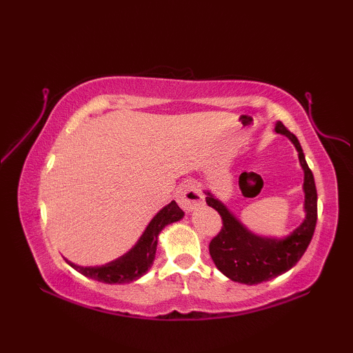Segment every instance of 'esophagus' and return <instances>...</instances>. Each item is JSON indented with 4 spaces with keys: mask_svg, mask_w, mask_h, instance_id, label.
<instances>
[{
    "mask_svg": "<svg viewBox=\"0 0 353 353\" xmlns=\"http://www.w3.org/2000/svg\"><path fill=\"white\" fill-rule=\"evenodd\" d=\"M176 200L179 206L185 209L186 212H191L192 209H196L203 203V194H201L196 182L186 181L182 185H179L176 191Z\"/></svg>",
    "mask_w": 353,
    "mask_h": 353,
    "instance_id": "34e87169",
    "label": "esophagus"
}]
</instances>
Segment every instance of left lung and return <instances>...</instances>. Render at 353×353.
<instances>
[{"label": "left lung", "instance_id": "1", "mask_svg": "<svg viewBox=\"0 0 353 353\" xmlns=\"http://www.w3.org/2000/svg\"><path fill=\"white\" fill-rule=\"evenodd\" d=\"M274 132L285 134L294 144L299 153V162H301L305 172L303 209L306 215L301 226L282 239L258 236L247 229L229 211L226 205L215 199L212 192L205 191L208 196V206L214 208L223 220L220 234L209 244L211 258L224 276H228L234 282L245 285L265 282L288 272L303 256L312 239L314 230H316L317 190L312 171L305 161L301 142L296 138V134H292L281 121L276 123Z\"/></svg>", "mask_w": 353, "mask_h": 353}]
</instances>
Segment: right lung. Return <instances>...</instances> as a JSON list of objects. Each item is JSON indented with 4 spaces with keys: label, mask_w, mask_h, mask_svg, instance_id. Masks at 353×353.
Segmentation results:
<instances>
[{
    "label": "right lung",
    "mask_w": 353,
    "mask_h": 353,
    "mask_svg": "<svg viewBox=\"0 0 353 353\" xmlns=\"http://www.w3.org/2000/svg\"><path fill=\"white\" fill-rule=\"evenodd\" d=\"M185 214L181 208L177 206L176 201H171L170 205L165 206L157 212L153 220L148 223L144 234L141 235L138 243L134 244L132 249L123 254L121 258L109 262L100 267H81L77 264H72L71 261L66 259V262L77 270L86 277H91L103 283H129L139 279L142 274L148 272V268L153 265L156 247H157V236H159L161 230L174 221H179Z\"/></svg>",
    "instance_id": "obj_1"
}]
</instances>
